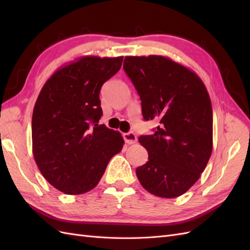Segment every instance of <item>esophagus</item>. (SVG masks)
Instances as JSON below:
<instances>
[{
	"label": "esophagus",
	"instance_id": "obj_1",
	"mask_svg": "<svg viewBox=\"0 0 250 250\" xmlns=\"http://www.w3.org/2000/svg\"><path fill=\"white\" fill-rule=\"evenodd\" d=\"M123 138L125 140V142L127 144H129V145H131V144H134L137 143V135H135L133 132H127V133H124Z\"/></svg>",
	"mask_w": 250,
	"mask_h": 250
}]
</instances>
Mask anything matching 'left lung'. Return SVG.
Returning <instances> with one entry per match:
<instances>
[{"label":"left lung","instance_id":"left-lung-1","mask_svg":"<svg viewBox=\"0 0 250 250\" xmlns=\"http://www.w3.org/2000/svg\"><path fill=\"white\" fill-rule=\"evenodd\" d=\"M123 67L138 90L144 120L160 121L153 134L139 138L148 162L137 176L149 193L178 197L199 179L213 150L207 87L197 74L164 56H126Z\"/></svg>","mask_w":250,"mask_h":250}]
</instances>
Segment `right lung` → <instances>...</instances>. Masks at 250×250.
<instances>
[{"instance_id":"right-lung-1","label":"right lung","mask_w":250,"mask_h":250,"mask_svg":"<svg viewBox=\"0 0 250 250\" xmlns=\"http://www.w3.org/2000/svg\"><path fill=\"white\" fill-rule=\"evenodd\" d=\"M123 56H84L60 67L44 83L32 115V149L42 176L67 195L98 185L110 158L123 148L120 132L99 120L100 89Z\"/></svg>"}]
</instances>
